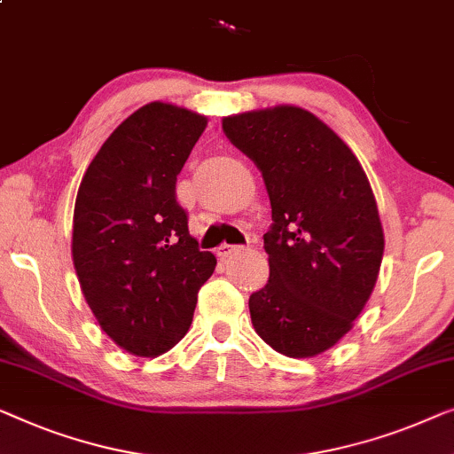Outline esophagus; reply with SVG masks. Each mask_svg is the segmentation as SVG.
Returning a JSON list of instances; mask_svg holds the SVG:
<instances>
[{"label":"esophagus","mask_w":454,"mask_h":454,"mask_svg":"<svg viewBox=\"0 0 454 454\" xmlns=\"http://www.w3.org/2000/svg\"><path fill=\"white\" fill-rule=\"evenodd\" d=\"M239 252V246H233V243H221L219 247H216V255H219L221 260H227L229 255Z\"/></svg>","instance_id":"esophagus-1"}]
</instances>
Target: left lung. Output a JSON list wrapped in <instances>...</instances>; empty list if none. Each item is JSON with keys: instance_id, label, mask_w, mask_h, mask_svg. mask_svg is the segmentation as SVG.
Masks as SVG:
<instances>
[{"instance_id": "1", "label": "left lung", "mask_w": 454, "mask_h": 454, "mask_svg": "<svg viewBox=\"0 0 454 454\" xmlns=\"http://www.w3.org/2000/svg\"><path fill=\"white\" fill-rule=\"evenodd\" d=\"M264 178L270 276L252 293L254 330L276 352L311 358L350 332L383 260V227L363 166L333 130L297 106L223 118Z\"/></svg>"}]
</instances>
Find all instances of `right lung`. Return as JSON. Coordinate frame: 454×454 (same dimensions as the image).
Instances as JSON below:
<instances>
[{
    "label": "right lung",
    "mask_w": 454,
    "mask_h": 454,
    "mask_svg": "<svg viewBox=\"0 0 454 454\" xmlns=\"http://www.w3.org/2000/svg\"><path fill=\"white\" fill-rule=\"evenodd\" d=\"M207 118L151 102L118 124L77 190L74 264L98 324L137 356L186 336L216 258L200 252L176 182Z\"/></svg>",
    "instance_id": "obj_1"
}]
</instances>
